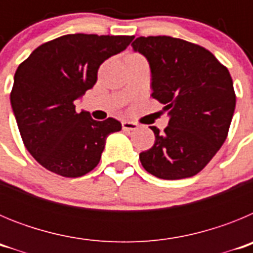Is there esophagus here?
Returning <instances> with one entry per match:
<instances>
[{"instance_id": "obj_1", "label": "esophagus", "mask_w": 253, "mask_h": 253, "mask_svg": "<svg viewBox=\"0 0 253 253\" xmlns=\"http://www.w3.org/2000/svg\"><path fill=\"white\" fill-rule=\"evenodd\" d=\"M122 126L124 130H137V129L139 128V125H138L137 123L128 122V120H124V122L122 123Z\"/></svg>"}]
</instances>
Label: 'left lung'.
<instances>
[{
    "label": "left lung",
    "instance_id": "left-lung-1",
    "mask_svg": "<svg viewBox=\"0 0 253 253\" xmlns=\"http://www.w3.org/2000/svg\"><path fill=\"white\" fill-rule=\"evenodd\" d=\"M149 62L152 97L169 115L165 130L151 126L154 144L139 154L147 172L163 180L195 176L228 135L236 107L233 81L208 49L172 37H139L131 43Z\"/></svg>",
    "mask_w": 253,
    "mask_h": 253
}]
</instances>
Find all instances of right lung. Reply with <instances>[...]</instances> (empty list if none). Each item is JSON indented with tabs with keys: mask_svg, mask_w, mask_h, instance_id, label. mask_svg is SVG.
Listing matches in <instances>:
<instances>
[{
	"mask_svg": "<svg viewBox=\"0 0 253 253\" xmlns=\"http://www.w3.org/2000/svg\"><path fill=\"white\" fill-rule=\"evenodd\" d=\"M128 35L68 34L38 46L16 69L10 93L22 142L43 167L80 177L100 162L109 134L122 130L113 118L96 122L77 113L75 100L92 88L107 58L130 44Z\"/></svg>",
	"mask_w": 253,
	"mask_h": 253,
	"instance_id": "obj_1",
	"label": "right lung"
}]
</instances>
